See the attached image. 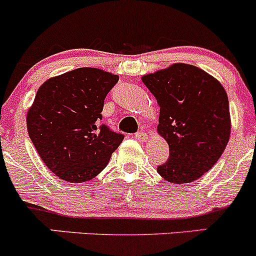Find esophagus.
Returning <instances> with one entry per match:
<instances>
[{
  "instance_id": "obj_1",
  "label": "esophagus",
  "mask_w": 256,
  "mask_h": 256,
  "mask_svg": "<svg viewBox=\"0 0 256 256\" xmlns=\"http://www.w3.org/2000/svg\"><path fill=\"white\" fill-rule=\"evenodd\" d=\"M134 138L139 142H146L148 139V134L146 133V132H138V133L134 136Z\"/></svg>"
}]
</instances>
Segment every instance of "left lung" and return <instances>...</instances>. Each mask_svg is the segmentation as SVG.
<instances>
[{"label": "left lung", "instance_id": "1", "mask_svg": "<svg viewBox=\"0 0 256 256\" xmlns=\"http://www.w3.org/2000/svg\"><path fill=\"white\" fill-rule=\"evenodd\" d=\"M142 81L159 104L158 134L170 150L158 172L175 185L194 182L218 162L230 136L224 88L204 70L184 62L146 74Z\"/></svg>", "mask_w": 256, "mask_h": 256}]
</instances>
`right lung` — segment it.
<instances>
[{"label": "right lung", "mask_w": 256, "mask_h": 256, "mask_svg": "<svg viewBox=\"0 0 256 256\" xmlns=\"http://www.w3.org/2000/svg\"><path fill=\"white\" fill-rule=\"evenodd\" d=\"M118 75L78 68L50 78L38 88L27 112V129L50 171L71 184L98 175L123 136L101 124L104 101Z\"/></svg>", "instance_id": "right-lung-1"}]
</instances>
